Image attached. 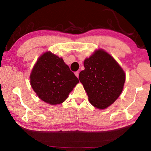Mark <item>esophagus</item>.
<instances>
[{
  "mask_svg": "<svg viewBox=\"0 0 151 151\" xmlns=\"http://www.w3.org/2000/svg\"><path fill=\"white\" fill-rule=\"evenodd\" d=\"M75 75H76V76L77 78H78V75H79V73L78 72V71H76V72H75Z\"/></svg>",
  "mask_w": 151,
  "mask_h": 151,
  "instance_id": "obj_1",
  "label": "esophagus"
}]
</instances>
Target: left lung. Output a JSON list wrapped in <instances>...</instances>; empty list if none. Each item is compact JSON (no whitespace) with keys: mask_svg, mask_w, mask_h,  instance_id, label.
Masks as SVG:
<instances>
[{"mask_svg":"<svg viewBox=\"0 0 151 151\" xmlns=\"http://www.w3.org/2000/svg\"><path fill=\"white\" fill-rule=\"evenodd\" d=\"M85 70L79 73L92 105L104 109L115 101L122 93L125 74L111 55L99 50L84 61Z\"/></svg>","mask_w":151,"mask_h":151,"instance_id":"1","label":"left lung"}]
</instances>
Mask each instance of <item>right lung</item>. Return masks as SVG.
Segmentation results:
<instances>
[{
	"label": "right lung",
	"instance_id": "obj_1",
	"mask_svg": "<svg viewBox=\"0 0 151 151\" xmlns=\"http://www.w3.org/2000/svg\"><path fill=\"white\" fill-rule=\"evenodd\" d=\"M30 78V85L38 96L50 104L65 101L79 82L63 58L50 52L40 57Z\"/></svg>",
	"mask_w": 151,
	"mask_h": 151
}]
</instances>
